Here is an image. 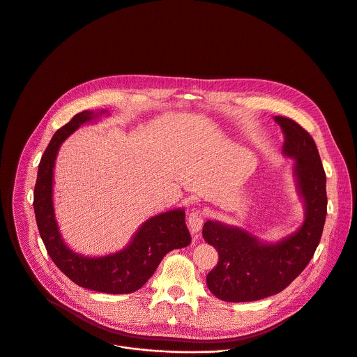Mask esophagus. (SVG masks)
Here are the masks:
<instances>
[{"mask_svg": "<svg viewBox=\"0 0 357 357\" xmlns=\"http://www.w3.org/2000/svg\"><path fill=\"white\" fill-rule=\"evenodd\" d=\"M204 217H206V214L202 210H195L188 217V225L190 228V232L195 235V238H197L199 236V231L202 229Z\"/></svg>", "mask_w": 357, "mask_h": 357, "instance_id": "esophagus-1", "label": "esophagus"}]
</instances>
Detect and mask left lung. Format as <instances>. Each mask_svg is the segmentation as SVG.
I'll return each instance as SVG.
<instances>
[{"label":"left lung","mask_w":357,"mask_h":357,"mask_svg":"<svg viewBox=\"0 0 357 357\" xmlns=\"http://www.w3.org/2000/svg\"><path fill=\"white\" fill-rule=\"evenodd\" d=\"M284 135L282 153L294 160L293 176L304 204V221L284 238L264 241L245 228L207 220L203 238L218 252L207 275L208 290L220 300L245 303L284 290L308 265L326 217V175L312 137L294 121L275 116Z\"/></svg>","instance_id":"left-lung-1"}]
</instances>
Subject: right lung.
Segmentation results:
<instances>
[{
	"instance_id": "1",
	"label": "right lung",
	"mask_w": 357,
	"mask_h": 357,
	"mask_svg": "<svg viewBox=\"0 0 357 357\" xmlns=\"http://www.w3.org/2000/svg\"><path fill=\"white\" fill-rule=\"evenodd\" d=\"M106 110H84L59 129L47 146L38 169L33 208L43 244L56 266L75 284L107 294H129L142 289L162 258L172 250L185 248L192 236L185 222V208H174L146 220L121 251L86 257L73 251L63 240L53 203L54 164L60 146L78 128L98 121Z\"/></svg>"
}]
</instances>
